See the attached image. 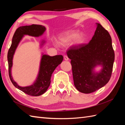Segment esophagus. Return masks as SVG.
Returning <instances> with one entry per match:
<instances>
[{
    "instance_id": "obj_1",
    "label": "esophagus",
    "mask_w": 125,
    "mask_h": 125,
    "mask_svg": "<svg viewBox=\"0 0 125 125\" xmlns=\"http://www.w3.org/2000/svg\"><path fill=\"white\" fill-rule=\"evenodd\" d=\"M63 57H64V60H65V61H68V60H69V58H68V57L66 55H64V56H63Z\"/></svg>"
}]
</instances>
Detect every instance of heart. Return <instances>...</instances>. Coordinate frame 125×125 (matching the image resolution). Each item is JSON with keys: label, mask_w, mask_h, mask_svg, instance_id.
<instances>
[{"label": "heart", "mask_w": 125, "mask_h": 125, "mask_svg": "<svg viewBox=\"0 0 125 125\" xmlns=\"http://www.w3.org/2000/svg\"><path fill=\"white\" fill-rule=\"evenodd\" d=\"M75 38V42L76 44H81L85 41V36L82 34H78L76 31H70L65 33L60 38V43L62 44H66Z\"/></svg>", "instance_id": "1"}]
</instances>
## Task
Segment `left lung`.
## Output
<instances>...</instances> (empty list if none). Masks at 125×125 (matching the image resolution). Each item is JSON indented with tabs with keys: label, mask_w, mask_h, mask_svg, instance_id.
Instances as JSON below:
<instances>
[{
	"label": "left lung",
	"mask_w": 125,
	"mask_h": 125,
	"mask_svg": "<svg viewBox=\"0 0 125 125\" xmlns=\"http://www.w3.org/2000/svg\"><path fill=\"white\" fill-rule=\"evenodd\" d=\"M90 42L70 47L67 52L71 60L74 85L84 94L94 92L106 84L112 75L115 52L109 33L100 23ZM98 65L103 66L99 73L93 68Z\"/></svg>",
	"instance_id": "1"
}]
</instances>
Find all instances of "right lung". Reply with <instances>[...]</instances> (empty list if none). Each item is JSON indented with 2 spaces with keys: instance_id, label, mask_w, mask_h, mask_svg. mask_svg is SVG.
Instances as JSON below:
<instances>
[{
  "instance_id": "add662e5",
  "label": "right lung",
  "mask_w": 125,
  "mask_h": 125,
  "mask_svg": "<svg viewBox=\"0 0 125 125\" xmlns=\"http://www.w3.org/2000/svg\"><path fill=\"white\" fill-rule=\"evenodd\" d=\"M46 31L44 26L38 25L21 26L16 30L13 36L12 42L7 54L9 63V74L10 78L15 87L25 94L31 96H39L47 91L50 84V78L53 71L57 66L62 62L63 56L55 55L50 56L49 55L42 56L40 68L39 73L36 81L33 85L29 86L21 87L19 86L13 79L11 76V68L12 60L15 49L21 40L24 35H28L38 37L41 35Z\"/></svg>"
}]
</instances>
